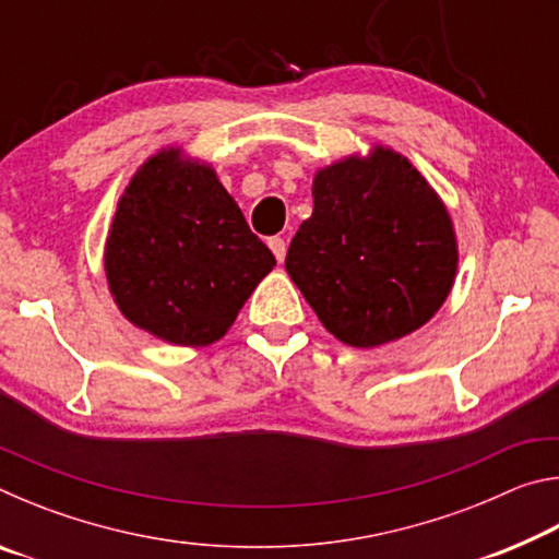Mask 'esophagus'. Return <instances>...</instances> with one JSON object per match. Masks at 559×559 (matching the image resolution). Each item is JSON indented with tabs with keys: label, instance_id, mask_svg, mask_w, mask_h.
I'll return each instance as SVG.
<instances>
[{
	"label": "esophagus",
	"instance_id": "esophagus-1",
	"mask_svg": "<svg viewBox=\"0 0 559 559\" xmlns=\"http://www.w3.org/2000/svg\"><path fill=\"white\" fill-rule=\"evenodd\" d=\"M269 246H271V251H273V257H276V261L283 263V259H286V251H288L286 239H281V236H273V239H269Z\"/></svg>",
	"mask_w": 559,
	"mask_h": 559
}]
</instances>
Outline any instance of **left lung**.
Segmentation results:
<instances>
[{
	"label": "left lung",
	"mask_w": 559,
	"mask_h": 559,
	"mask_svg": "<svg viewBox=\"0 0 559 559\" xmlns=\"http://www.w3.org/2000/svg\"><path fill=\"white\" fill-rule=\"evenodd\" d=\"M459 269L451 214L427 177L392 147L347 155L313 177V214L286 271L330 335L380 347L419 330Z\"/></svg>",
	"instance_id": "left-lung-1"
}]
</instances>
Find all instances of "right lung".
<instances>
[{
	"instance_id": "obj_1",
	"label": "right lung",
	"mask_w": 559,
	"mask_h": 559,
	"mask_svg": "<svg viewBox=\"0 0 559 559\" xmlns=\"http://www.w3.org/2000/svg\"><path fill=\"white\" fill-rule=\"evenodd\" d=\"M273 266L214 167L175 145L130 177L103 253L120 313L182 347L222 340Z\"/></svg>"
}]
</instances>
